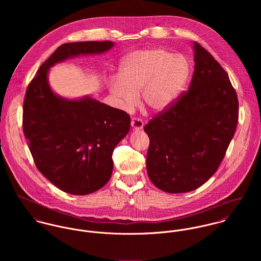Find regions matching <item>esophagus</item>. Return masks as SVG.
Here are the masks:
<instances>
[{"label": "esophagus", "instance_id": "34e87169", "mask_svg": "<svg viewBox=\"0 0 261 261\" xmlns=\"http://www.w3.org/2000/svg\"><path fill=\"white\" fill-rule=\"evenodd\" d=\"M130 123H132L133 129H135V130H141L144 127V122L140 118H135V117L132 118V122Z\"/></svg>", "mask_w": 261, "mask_h": 261}]
</instances>
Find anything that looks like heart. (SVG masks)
<instances>
[{"label": "heart", "instance_id": "obj_1", "mask_svg": "<svg viewBox=\"0 0 261 261\" xmlns=\"http://www.w3.org/2000/svg\"><path fill=\"white\" fill-rule=\"evenodd\" d=\"M190 72L184 56H174L163 48L139 51L123 61L118 78L111 83V92L123 109L134 106L141 92L145 107L163 112L179 96Z\"/></svg>", "mask_w": 261, "mask_h": 261}]
</instances>
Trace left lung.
Here are the masks:
<instances>
[{"mask_svg":"<svg viewBox=\"0 0 261 261\" xmlns=\"http://www.w3.org/2000/svg\"><path fill=\"white\" fill-rule=\"evenodd\" d=\"M193 51L188 92L145 126L149 180L172 194L196 190L215 174L238 121V99L228 74L199 43H193Z\"/></svg>","mask_w":261,"mask_h":261,"instance_id":"8db88e82","label":"left lung"}]
</instances>
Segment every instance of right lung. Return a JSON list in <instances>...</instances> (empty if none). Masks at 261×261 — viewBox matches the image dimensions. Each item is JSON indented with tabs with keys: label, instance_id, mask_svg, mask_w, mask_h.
Segmentation results:
<instances>
[{
	"label": "right lung",
	"instance_id": "add662e5",
	"mask_svg": "<svg viewBox=\"0 0 261 261\" xmlns=\"http://www.w3.org/2000/svg\"><path fill=\"white\" fill-rule=\"evenodd\" d=\"M113 46L112 41L59 46L40 66L26 92L23 130L36 167L68 194L87 195L110 181L112 151L127 135L130 117L89 95L60 96L50 86L49 70L67 59L102 54Z\"/></svg>",
	"mask_w": 261,
	"mask_h": 261
}]
</instances>
